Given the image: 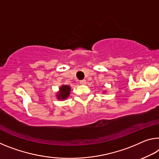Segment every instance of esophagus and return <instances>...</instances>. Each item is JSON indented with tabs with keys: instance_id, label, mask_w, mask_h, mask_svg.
I'll use <instances>...</instances> for the list:
<instances>
[{
	"instance_id": "esophagus-1",
	"label": "esophagus",
	"mask_w": 159,
	"mask_h": 159,
	"mask_svg": "<svg viewBox=\"0 0 159 159\" xmlns=\"http://www.w3.org/2000/svg\"><path fill=\"white\" fill-rule=\"evenodd\" d=\"M80 84L81 85H85L86 84V81H85V80H80Z\"/></svg>"
}]
</instances>
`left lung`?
I'll return each instance as SVG.
<instances>
[{"label":"left lung","instance_id":"left-lung-1","mask_svg":"<svg viewBox=\"0 0 159 159\" xmlns=\"http://www.w3.org/2000/svg\"><path fill=\"white\" fill-rule=\"evenodd\" d=\"M103 93H106V91H103Z\"/></svg>","mask_w":159,"mask_h":159}]
</instances>
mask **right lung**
Instances as JSON below:
<instances>
[{"mask_svg":"<svg viewBox=\"0 0 159 159\" xmlns=\"http://www.w3.org/2000/svg\"><path fill=\"white\" fill-rule=\"evenodd\" d=\"M70 93V87L67 85H62L59 89V91L57 93L56 98L59 100H66L69 97Z\"/></svg>","mask_w":159,"mask_h":159,"instance_id":"obj_1","label":"right lung"}]
</instances>
